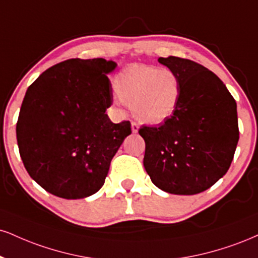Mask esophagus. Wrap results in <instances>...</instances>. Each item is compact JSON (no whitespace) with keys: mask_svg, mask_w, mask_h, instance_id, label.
<instances>
[{"mask_svg":"<svg viewBox=\"0 0 258 258\" xmlns=\"http://www.w3.org/2000/svg\"><path fill=\"white\" fill-rule=\"evenodd\" d=\"M131 127H132V132H133V133H137V132H138V130H139V125H138L137 122H135V121H132Z\"/></svg>","mask_w":258,"mask_h":258,"instance_id":"1","label":"esophagus"}]
</instances>
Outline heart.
Returning a JSON list of instances; mask_svg holds the SVG:
<instances>
[{"label":"heart","instance_id":"obj_1","mask_svg":"<svg viewBox=\"0 0 258 258\" xmlns=\"http://www.w3.org/2000/svg\"><path fill=\"white\" fill-rule=\"evenodd\" d=\"M115 91V101L131 105L138 120L160 123L175 113L181 82L172 68L132 64L117 74Z\"/></svg>","mask_w":258,"mask_h":258}]
</instances>
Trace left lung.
<instances>
[{
  "label": "left lung",
  "instance_id": "obj_1",
  "mask_svg": "<svg viewBox=\"0 0 258 258\" xmlns=\"http://www.w3.org/2000/svg\"><path fill=\"white\" fill-rule=\"evenodd\" d=\"M181 82L175 113L160 126H142L145 170L161 190L196 195L227 173L239 141L237 103L222 80L197 62L160 57Z\"/></svg>",
  "mask_w": 258,
  "mask_h": 258
}]
</instances>
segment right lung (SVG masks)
Instances as JSON below:
<instances>
[{
    "label": "right lung",
    "mask_w": 258,
    "mask_h": 258,
    "mask_svg": "<svg viewBox=\"0 0 258 258\" xmlns=\"http://www.w3.org/2000/svg\"><path fill=\"white\" fill-rule=\"evenodd\" d=\"M116 67L104 58H71L44 71L27 89L17 122L23 163L37 184L66 200L89 197L104 184L110 161L131 135L113 123L111 85Z\"/></svg>",
    "instance_id": "right-lung-1"
}]
</instances>
